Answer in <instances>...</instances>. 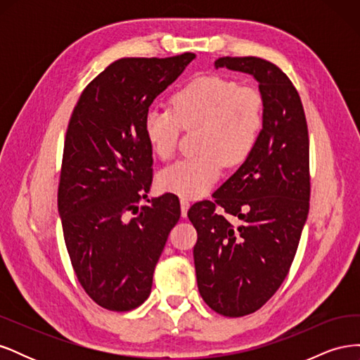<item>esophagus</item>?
Masks as SVG:
<instances>
[{
	"label": "esophagus",
	"mask_w": 360,
	"mask_h": 360,
	"mask_svg": "<svg viewBox=\"0 0 360 360\" xmlns=\"http://www.w3.org/2000/svg\"><path fill=\"white\" fill-rule=\"evenodd\" d=\"M180 207H181V216L184 217V216L188 214V210H189V207H191L189 200H186V198H181V200H180Z\"/></svg>",
	"instance_id": "obj_1"
}]
</instances>
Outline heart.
<instances>
[{"instance_id":"obj_1","label":"heart","mask_w":360,"mask_h":360,"mask_svg":"<svg viewBox=\"0 0 360 360\" xmlns=\"http://www.w3.org/2000/svg\"><path fill=\"white\" fill-rule=\"evenodd\" d=\"M181 126L200 127V151L163 169L159 184L183 198H200L221 176L224 160L237 165L254 150L263 126L261 96L222 76H202L181 86L172 96V110L151 106L146 112L144 132L155 155L174 156Z\"/></svg>"}]
</instances>
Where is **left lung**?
Listing matches in <instances>:
<instances>
[{"mask_svg":"<svg viewBox=\"0 0 360 360\" xmlns=\"http://www.w3.org/2000/svg\"><path fill=\"white\" fill-rule=\"evenodd\" d=\"M214 69L252 76L263 102L254 150L213 193L195 202V271L202 300L225 317L259 309L284 282L309 212V138L303 106L288 76L257 57H222ZM224 207L239 224L214 212Z\"/></svg>","mask_w":360,"mask_h":360,"instance_id":"1","label":"left lung"}]
</instances>
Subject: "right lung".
Here are the masks:
<instances>
[{
	"label": "right lung",
	"instance_id": "right-lung-1",
	"mask_svg": "<svg viewBox=\"0 0 360 360\" xmlns=\"http://www.w3.org/2000/svg\"><path fill=\"white\" fill-rule=\"evenodd\" d=\"M195 57L120 58L86 85L70 117L58 214L75 274L102 308L130 311L147 300L168 234L180 219L174 193L138 209L153 165L144 117Z\"/></svg>",
	"mask_w": 360,
	"mask_h": 360
}]
</instances>
